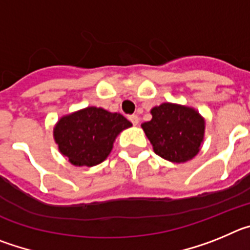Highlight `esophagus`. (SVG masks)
Here are the masks:
<instances>
[{
    "label": "esophagus",
    "mask_w": 250,
    "mask_h": 250,
    "mask_svg": "<svg viewBox=\"0 0 250 250\" xmlns=\"http://www.w3.org/2000/svg\"><path fill=\"white\" fill-rule=\"evenodd\" d=\"M129 120L131 121L132 123V125H139V116L138 115H130L129 116Z\"/></svg>",
    "instance_id": "1"
}]
</instances>
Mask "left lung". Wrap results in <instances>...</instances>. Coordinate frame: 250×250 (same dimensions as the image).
I'll return each instance as SVG.
<instances>
[{"instance_id":"8db88e82","label":"left lung","mask_w":250,"mask_h":250,"mask_svg":"<svg viewBox=\"0 0 250 250\" xmlns=\"http://www.w3.org/2000/svg\"><path fill=\"white\" fill-rule=\"evenodd\" d=\"M150 112L151 120L141 124V127L155 154L171 163H185L199 152L205 121L195 109L164 103Z\"/></svg>"}]
</instances>
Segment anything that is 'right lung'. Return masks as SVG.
Listing matches in <instances>:
<instances>
[{
	"label": "right lung",
	"instance_id": "obj_1",
	"mask_svg": "<svg viewBox=\"0 0 250 250\" xmlns=\"http://www.w3.org/2000/svg\"><path fill=\"white\" fill-rule=\"evenodd\" d=\"M131 125L121 114L89 106L60 119L54 139L72 165L90 167L109 156L116 136Z\"/></svg>",
	"mask_w": 250,
	"mask_h": 250
}]
</instances>
